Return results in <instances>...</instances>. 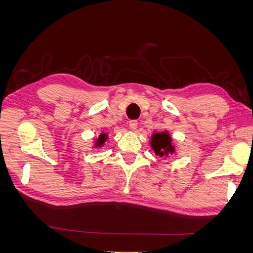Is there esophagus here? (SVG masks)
Segmentation results:
<instances>
[{"instance_id": "1", "label": "esophagus", "mask_w": 253, "mask_h": 253, "mask_svg": "<svg viewBox=\"0 0 253 253\" xmlns=\"http://www.w3.org/2000/svg\"><path fill=\"white\" fill-rule=\"evenodd\" d=\"M129 128L132 129V131H135V129L137 128V126H138V122H137V120H131L129 121Z\"/></svg>"}]
</instances>
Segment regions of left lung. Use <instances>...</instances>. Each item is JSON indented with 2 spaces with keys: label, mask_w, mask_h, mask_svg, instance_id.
<instances>
[{
  "label": "left lung",
  "mask_w": 253,
  "mask_h": 253,
  "mask_svg": "<svg viewBox=\"0 0 253 253\" xmlns=\"http://www.w3.org/2000/svg\"><path fill=\"white\" fill-rule=\"evenodd\" d=\"M151 149L159 157H169L175 153V144L171 134L168 131L155 132L151 136Z\"/></svg>",
  "instance_id": "1"
}]
</instances>
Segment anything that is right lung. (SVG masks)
<instances>
[{"label": "right lung", "mask_w": 253, "mask_h": 253, "mask_svg": "<svg viewBox=\"0 0 253 253\" xmlns=\"http://www.w3.org/2000/svg\"><path fill=\"white\" fill-rule=\"evenodd\" d=\"M108 138H109L108 134L104 133V132L100 133V135H99V136L97 137V138H95L94 147H93V148H95V149H101V148H103L105 142L108 141Z\"/></svg>", "instance_id": "right-lung-1"}]
</instances>
